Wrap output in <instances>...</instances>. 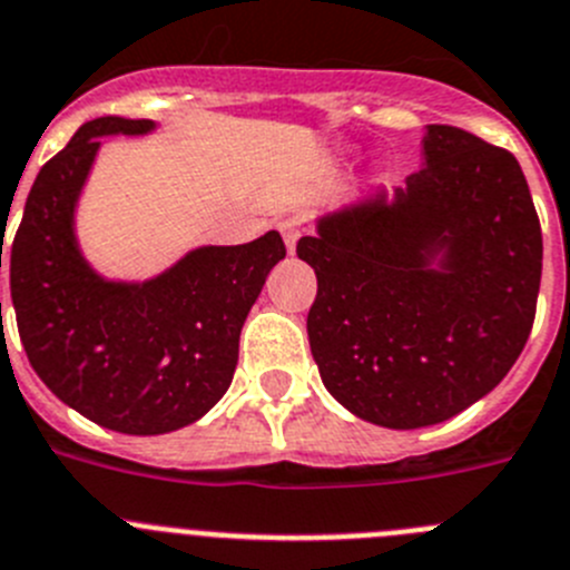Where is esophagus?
<instances>
[{"mask_svg":"<svg viewBox=\"0 0 570 570\" xmlns=\"http://www.w3.org/2000/svg\"><path fill=\"white\" fill-rule=\"evenodd\" d=\"M279 234H282V239H285V245H288L291 254H294L296 243H299V237H302V226H299V223H296V220H282L279 223Z\"/></svg>","mask_w":570,"mask_h":570,"instance_id":"1","label":"esophagus"}]
</instances>
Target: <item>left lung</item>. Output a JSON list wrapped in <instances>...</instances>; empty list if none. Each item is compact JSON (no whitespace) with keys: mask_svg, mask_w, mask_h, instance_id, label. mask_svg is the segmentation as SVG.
<instances>
[{"mask_svg":"<svg viewBox=\"0 0 570 570\" xmlns=\"http://www.w3.org/2000/svg\"><path fill=\"white\" fill-rule=\"evenodd\" d=\"M424 155L393 200L379 191L296 243L320 282L307 338L322 381L390 430L441 424L492 393L540 294V217L514 155L446 124L426 129Z\"/></svg>","mask_w":570,"mask_h":570,"instance_id":"left-lung-1","label":"left lung"}]
</instances>
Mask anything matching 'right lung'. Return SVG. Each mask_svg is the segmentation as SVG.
<instances>
[{"label":"right lung","instance_id":"obj_1","mask_svg":"<svg viewBox=\"0 0 570 570\" xmlns=\"http://www.w3.org/2000/svg\"><path fill=\"white\" fill-rule=\"evenodd\" d=\"M153 127L115 115L83 124L41 166L10 245V296L30 367L67 406L127 435L175 432L223 399L245 316L285 259V243L268 232L191 250L144 285L104 282L83 263L72 208L98 138Z\"/></svg>","mask_w":570,"mask_h":570}]
</instances>
